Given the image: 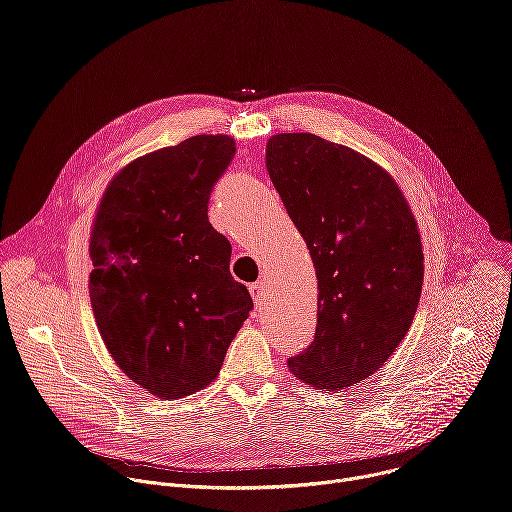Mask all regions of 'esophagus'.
I'll return each mask as SVG.
<instances>
[{
  "label": "esophagus",
  "instance_id": "34e87169",
  "mask_svg": "<svg viewBox=\"0 0 512 512\" xmlns=\"http://www.w3.org/2000/svg\"><path fill=\"white\" fill-rule=\"evenodd\" d=\"M249 291H251V296H253L255 304H261V300H263L265 294H267V281H265V279H259V281L251 283V285H249Z\"/></svg>",
  "mask_w": 512,
  "mask_h": 512
}]
</instances>
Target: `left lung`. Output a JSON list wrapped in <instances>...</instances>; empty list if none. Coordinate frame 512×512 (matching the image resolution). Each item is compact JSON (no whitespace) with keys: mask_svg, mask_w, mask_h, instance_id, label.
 <instances>
[{"mask_svg":"<svg viewBox=\"0 0 512 512\" xmlns=\"http://www.w3.org/2000/svg\"><path fill=\"white\" fill-rule=\"evenodd\" d=\"M265 162L318 277L316 336L287 358L289 373L314 389L352 387L383 369L415 318L417 221L395 178L348 145L277 133Z\"/></svg>","mask_w":512,"mask_h":512,"instance_id":"obj_1","label":"left lung"}]
</instances>
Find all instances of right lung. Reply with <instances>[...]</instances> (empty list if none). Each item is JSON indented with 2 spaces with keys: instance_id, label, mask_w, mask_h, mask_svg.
I'll use <instances>...</instances> for the list:
<instances>
[{
  "instance_id": "obj_1",
  "label": "right lung",
  "mask_w": 512,
  "mask_h": 512,
  "mask_svg": "<svg viewBox=\"0 0 512 512\" xmlns=\"http://www.w3.org/2000/svg\"><path fill=\"white\" fill-rule=\"evenodd\" d=\"M225 133L194 135L135 158L97 206L89 298L117 367L160 399L208 387L253 300L231 275V243L208 198L235 156Z\"/></svg>"
}]
</instances>
